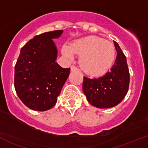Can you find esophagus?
I'll use <instances>...</instances> for the list:
<instances>
[{"mask_svg": "<svg viewBox=\"0 0 148 148\" xmlns=\"http://www.w3.org/2000/svg\"><path fill=\"white\" fill-rule=\"evenodd\" d=\"M76 70H77V68L75 66H71V71H76Z\"/></svg>", "mask_w": 148, "mask_h": 148, "instance_id": "esophagus-1", "label": "esophagus"}]
</instances>
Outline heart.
Wrapping results in <instances>:
<instances>
[{
    "mask_svg": "<svg viewBox=\"0 0 148 148\" xmlns=\"http://www.w3.org/2000/svg\"><path fill=\"white\" fill-rule=\"evenodd\" d=\"M62 54L68 59L80 55L79 65L86 73L99 77L106 74L116 60V49L111 42L98 36L90 35L79 38L62 47Z\"/></svg>",
    "mask_w": 148,
    "mask_h": 148,
    "instance_id": "b5f03b06",
    "label": "heart"
}]
</instances>
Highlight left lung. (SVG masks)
Segmentation results:
<instances>
[{
	"mask_svg": "<svg viewBox=\"0 0 148 148\" xmlns=\"http://www.w3.org/2000/svg\"><path fill=\"white\" fill-rule=\"evenodd\" d=\"M117 55L110 71L99 78L84 77L82 90L88 102L98 108H109L120 103L127 94L130 74L125 56L114 41Z\"/></svg>",
	"mask_w": 148,
	"mask_h": 148,
	"instance_id": "1",
	"label": "left lung"
}]
</instances>
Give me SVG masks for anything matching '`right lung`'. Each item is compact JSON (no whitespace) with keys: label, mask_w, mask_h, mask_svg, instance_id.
Segmentation results:
<instances>
[{"label":"right lung","mask_w":148,"mask_h":148,"mask_svg":"<svg viewBox=\"0 0 148 148\" xmlns=\"http://www.w3.org/2000/svg\"><path fill=\"white\" fill-rule=\"evenodd\" d=\"M62 32L56 30L35 36L21 50L14 67V88L32 110L45 111L54 107L69 76L70 68L56 62L58 49L53 39Z\"/></svg>","instance_id":"1"}]
</instances>
